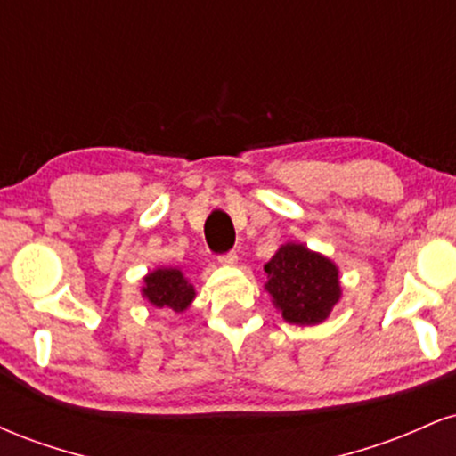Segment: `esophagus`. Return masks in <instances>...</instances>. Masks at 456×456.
<instances>
[{"label":"esophagus","instance_id":"esophagus-1","mask_svg":"<svg viewBox=\"0 0 456 456\" xmlns=\"http://www.w3.org/2000/svg\"><path fill=\"white\" fill-rule=\"evenodd\" d=\"M218 261H221V265H235V264H238V255H235V253L221 255V257H218Z\"/></svg>","mask_w":456,"mask_h":456}]
</instances>
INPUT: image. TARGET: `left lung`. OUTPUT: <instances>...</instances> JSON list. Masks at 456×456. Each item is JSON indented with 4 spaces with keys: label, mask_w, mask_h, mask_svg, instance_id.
Here are the masks:
<instances>
[{
    "label": "left lung",
    "mask_w": 456,
    "mask_h": 456,
    "mask_svg": "<svg viewBox=\"0 0 456 456\" xmlns=\"http://www.w3.org/2000/svg\"><path fill=\"white\" fill-rule=\"evenodd\" d=\"M264 270L265 291L287 323H323L343 296L338 265L306 244H282Z\"/></svg>",
    "instance_id": "left-lung-1"
}]
</instances>
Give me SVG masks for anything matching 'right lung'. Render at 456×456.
Wrapping results in <instances>:
<instances>
[{
  "label": "right lung",
  "mask_w": 456,
  "mask_h": 456,
  "mask_svg": "<svg viewBox=\"0 0 456 456\" xmlns=\"http://www.w3.org/2000/svg\"><path fill=\"white\" fill-rule=\"evenodd\" d=\"M141 296L151 306L180 313L192 305L197 291L180 268H156L143 276Z\"/></svg>",
  "instance_id": "right-lung-1"
}]
</instances>
